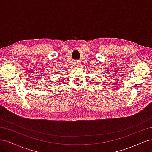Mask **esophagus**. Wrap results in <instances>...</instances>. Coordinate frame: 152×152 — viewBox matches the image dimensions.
Listing matches in <instances>:
<instances>
[{
	"label": "esophagus",
	"instance_id": "obj_1",
	"mask_svg": "<svg viewBox=\"0 0 152 152\" xmlns=\"http://www.w3.org/2000/svg\"><path fill=\"white\" fill-rule=\"evenodd\" d=\"M75 65H76L77 66H78V65H79V63H78V62H76V63H75Z\"/></svg>",
	"mask_w": 152,
	"mask_h": 152
}]
</instances>
